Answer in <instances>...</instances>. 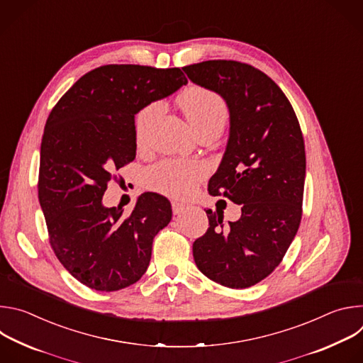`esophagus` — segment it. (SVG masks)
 <instances>
[{"mask_svg":"<svg viewBox=\"0 0 363 363\" xmlns=\"http://www.w3.org/2000/svg\"><path fill=\"white\" fill-rule=\"evenodd\" d=\"M186 208H188V206H186L185 203H182V202H178V201H174V202H172V211H174L175 216L182 214Z\"/></svg>","mask_w":363,"mask_h":363,"instance_id":"esophagus-1","label":"esophagus"}]
</instances>
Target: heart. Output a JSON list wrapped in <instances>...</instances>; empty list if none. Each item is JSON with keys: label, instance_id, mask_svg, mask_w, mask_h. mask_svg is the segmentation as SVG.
Here are the masks:
<instances>
[{"label": "heart", "instance_id": "heart-1", "mask_svg": "<svg viewBox=\"0 0 363 363\" xmlns=\"http://www.w3.org/2000/svg\"><path fill=\"white\" fill-rule=\"evenodd\" d=\"M179 103L189 125L196 133L213 125L224 126L228 118V106L225 100L210 89L192 87L179 97ZM161 112L162 103L153 101L138 113L135 132L139 147L146 146L149 129ZM205 174L206 165L199 161L165 160L147 171L146 185L164 195L182 198L191 194L194 186Z\"/></svg>", "mask_w": 363, "mask_h": 363}]
</instances>
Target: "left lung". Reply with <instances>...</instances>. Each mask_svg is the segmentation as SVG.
Returning a JSON list of instances; mask_svg holds the SVG:
<instances>
[{"label": "left lung", "mask_w": 363, "mask_h": 363, "mask_svg": "<svg viewBox=\"0 0 363 363\" xmlns=\"http://www.w3.org/2000/svg\"><path fill=\"white\" fill-rule=\"evenodd\" d=\"M182 70L227 103L230 138L208 192L241 205L240 220L228 221L225 230L223 211L206 210L210 227L194 241V260L216 283L251 287L281 263L300 225L306 177L301 129L281 89L250 65L208 60Z\"/></svg>", "instance_id": "1"}]
</instances>
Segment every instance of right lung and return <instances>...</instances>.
Here are the masks:
<instances>
[{
  "instance_id": "obj_1",
  "label": "right lung",
  "mask_w": 363,
  "mask_h": 363,
  "mask_svg": "<svg viewBox=\"0 0 363 363\" xmlns=\"http://www.w3.org/2000/svg\"><path fill=\"white\" fill-rule=\"evenodd\" d=\"M188 80L181 69L108 65L82 76L45 122L38 201L50 245L84 286L116 291L146 272L152 242L172 218L171 202L142 194L130 214L101 202L115 172L136 155L135 115Z\"/></svg>"
}]
</instances>
